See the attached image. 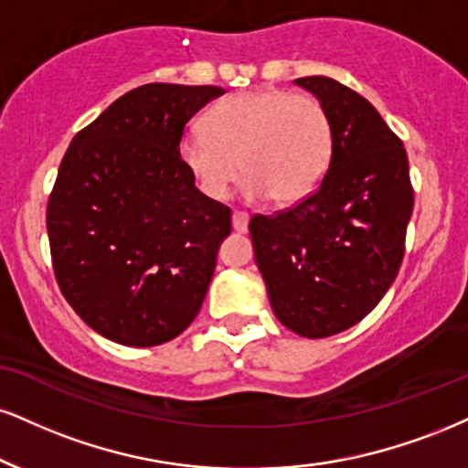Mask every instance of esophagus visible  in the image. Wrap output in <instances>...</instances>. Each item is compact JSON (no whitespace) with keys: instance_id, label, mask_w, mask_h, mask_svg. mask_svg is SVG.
<instances>
[{"instance_id":"34e87169","label":"esophagus","mask_w":468,"mask_h":468,"mask_svg":"<svg viewBox=\"0 0 468 468\" xmlns=\"http://www.w3.org/2000/svg\"><path fill=\"white\" fill-rule=\"evenodd\" d=\"M230 222H233V229L238 230V233H246V230H249V213L233 211V216H230Z\"/></svg>"}]
</instances>
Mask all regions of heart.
Returning a JSON list of instances; mask_svg holds the SVG:
<instances>
[{"label": "heart", "instance_id": "1", "mask_svg": "<svg viewBox=\"0 0 468 468\" xmlns=\"http://www.w3.org/2000/svg\"><path fill=\"white\" fill-rule=\"evenodd\" d=\"M178 159L205 198L222 200L241 172L249 200L303 202L323 183L334 131L323 104L285 89L230 95L205 117V131L178 139Z\"/></svg>", "mask_w": 468, "mask_h": 468}]
</instances>
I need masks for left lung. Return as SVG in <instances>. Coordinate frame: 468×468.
<instances>
[{
    "mask_svg": "<svg viewBox=\"0 0 468 468\" xmlns=\"http://www.w3.org/2000/svg\"><path fill=\"white\" fill-rule=\"evenodd\" d=\"M318 98L334 154L309 198L250 219L255 261L281 324L329 337L357 324L395 281L414 191L403 142L368 100L334 78L294 80Z\"/></svg>",
    "mask_w": 468,
    "mask_h": 468,
    "instance_id": "obj_1",
    "label": "left lung"
}]
</instances>
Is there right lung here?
<instances>
[{
  "instance_id": "obj_1",
  "label": "right lung",
  "mask_w": 468,
  "mask_h": 468,
  "mask_svg": "<svg viewBox=\"0 0 468 468\" xmlns=\"http://www.w3.org/2000/svg\"><path fill=\"white\" fill-rule=\"evenodd\" d=\"M222 93L144 84L65 152L48 202L54 274L73 312L117 345H163L198 316L230 209L200 194L176 148Z\"/></svg>"
}]
</instances>
